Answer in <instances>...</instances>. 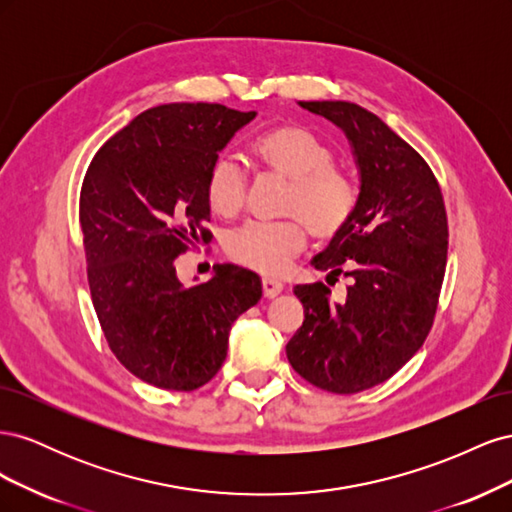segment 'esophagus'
<instances>
[{
  "instance_id": "obj_1",
  "label": "esophagus",
  "mask_w": 512,
  "mask_h": 512,
  "mask_svg": "<svg viewBox=\"0 0 512 512\" xmlns=\"http://www.w3.org/2000/svg\"><path fill=\"white\" fill-rule=\"evenodd\" d=\"M282 290H284L282 282L271 280V277H262V292H265V297H267V299L277 297V294H280Z\"/></svg>"
}]
</instances>
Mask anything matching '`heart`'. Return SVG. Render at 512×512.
Here are the masks:
<instances>
[{"instance_id": "1", "label": "heart", "mask_w": 512, "mask_h": 512, "mask_svg": "<svg viewBox=\"0 0 512 512\" xmlns=\"http://www.w3.org/2000/svg\"><path fill=\"white\" fill-rule=\"evenodd\" d=\"M254 158L267 173L288 181L282 213L290 220L250 222L224 241L226 256L265 275L282 273L305 245V227L320 241L335 239L359 207L354 179L335 166V151L299 126H277L256 136ZM247 181L237 160L215 158L205 177V198L215 215L232 218L245 203Z\"/></svg>"}]
</instances>
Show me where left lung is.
<instances>
[{
  "label": "left lung",
  "mask_w": 512,
  "mask_h": 512,
  "mask_svg": "<svg viewBox=\"0 0 512 512\" xmlns=\"http://www.w3.org/2000/svg\"><path fill=\"white\" fill-rule=\"evenodd\" d=\"M331 119L352 143L361 194L350 224L314 258L350 277L344 303L322 282L294 288L305 320L286 346L309 384L352 395L382 384L423 346L446 271L448 222L429 164L382 119L350 102H299Z\"/></svg>",
  "instance_id": "1"
}]
</instances>
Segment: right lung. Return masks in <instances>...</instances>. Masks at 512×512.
Returning <instances> with one entry per match:
<instances>
[{"mask_svg": "<svg viewBox=\"0 0 512 512\" xmlns=\"http://www.w3.org/2000/svg\"><path fill=\"white\" fill-rule=\"evenodd\" d=\"M254 111L207 102L153 106L98 149L79 203L87 280L100 327L130 374L194 391L218 374L228 331L262 297L258 275L215 267L185 288L175 258L209 243L205 177Z\"/></svg>", "mask_w": 512, "mask_h": 512, "instance_id": "1", "label": "right lung"}]
</instances>
